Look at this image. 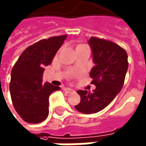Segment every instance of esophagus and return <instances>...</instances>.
Returning <instances> with one entry per match:
<instances>
[{
    "label": "esophagus",
    "mask_w": 146,
    "mask_h": 146,
    "mask_svg": "<svg viewBox=\"0 0 146 146\" xmlns=\"http://www.w3.org/2000/svg\"><path fill=\"white\" fill-rule=\"evenodd\" d=\"M64 92H66V93H71L74 92V89H72V88H64Z\"/></svg>",
    "instance_id": "obj_1"
}]
</instances>
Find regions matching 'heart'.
Instances as JSON below:
<instances>
[{"label": "heart", "mask_w": 146, "mask_h": 146, "mask_svg": "<svg viewBox=\"0 0 146 146\" xmlns=\"http://www.w3.org/2000/svg\"><path fill=\"white\" fill-rule=\"evenodd\" d=\"M80 46H84V45H80Z\"/></svg>", "instance_id": "1"}]
</instances>
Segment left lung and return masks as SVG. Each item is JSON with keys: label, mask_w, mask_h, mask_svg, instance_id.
Wrapping results in <instances>:
<instances>
[{"label": "left lung", "mask_w": 146, "mask_h": 146, "mask_svg": "<svg viewBox=\"0 0 146 146\" xmlns=\"http://www.w3.org/2000/svg\"><path fill=\"white\" fill-rule=\"evenodd\" d=\"M88 45L94 63L90 77L96 88L92 92L77 91L80 102L74 107L82 113L92 114L105 109L121 91L128 69V56L125 50L109 40L91 37Z\"/></svg>", "instance_id": "8db88e82"}]
</instances>
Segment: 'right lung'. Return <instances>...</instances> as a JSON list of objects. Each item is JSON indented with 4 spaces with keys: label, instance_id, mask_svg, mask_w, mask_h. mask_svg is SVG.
Returning <instances> with one entry per match:
<instances>
[{
    "label": "right lung",
    "instance_id": "right-lung-1",
    "mask_svg": "<svg viewBox=\"0 0 146 146\" xmlns=\"http://www.w3.org/2000/svg\"><path fill=\"white\" fill-rule=\"evenodd\" d=\"M66 35L41 40L28 46L11 72L10 94L15 109L27 123L38 124L48 116L49 96L60 86L42 83L45 67L52 63Z\"/></svg>",
    "mask_w": 146,
    "mask_h": 146
}]
</instances>
